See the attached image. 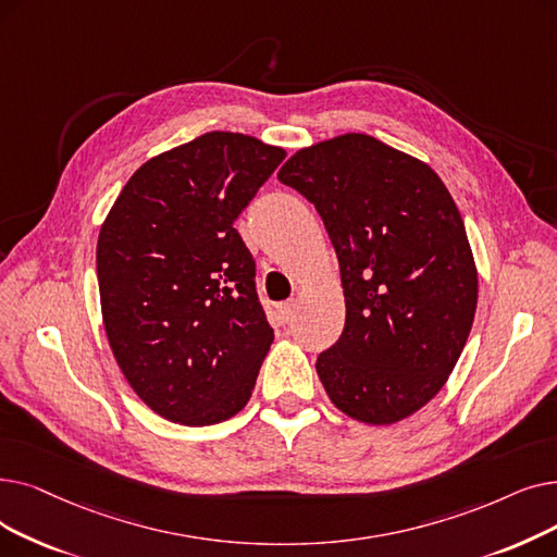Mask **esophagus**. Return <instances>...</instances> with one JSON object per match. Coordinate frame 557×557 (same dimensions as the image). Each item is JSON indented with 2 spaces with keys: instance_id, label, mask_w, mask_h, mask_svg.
Wrapping results in <instances>:
<instances>
[{
  "instance_id": "obj_1",
  "label": "esophagus",
  "mask_w": 557,
  "mask_h": 557,
  "mask_svg": "<svg viewBox=\"0 0 557 557\" xmlns=\"http://www.w3.org/2000/svg\"><path fill=\"white\" fill-rule=\"evenodd\" d=\"M277 311H280V319H282V323H292V321H294V317H296V302H294V300H288V302L280 305V307H277Z\"/></svg>"
}]
</instances>
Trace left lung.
<instances>
[{"label":"left lung","instance_id":"1","mask_svg":"<svg viewBox=\"0 0 557 557\" xmlns=\"http://www.w3.org/2000/svg\"><path fill=\"white\" fill-rule=\"evenodd\" d=\"M277 180L317 207L342 269L346 325L317 359L330 400L369 425L419 412L453 373L478 305L448 188L428 163L369 134L302 148Z\"/></svg>","mask_w":557,"mask_h":557}]
</instances>
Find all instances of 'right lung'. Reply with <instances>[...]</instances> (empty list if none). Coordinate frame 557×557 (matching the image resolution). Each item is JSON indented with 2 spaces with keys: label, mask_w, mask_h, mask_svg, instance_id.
Returning a JSON list of instances; mask_svg holds the SVG:
<instances>
[{
  "label": "right lung",
  "mask_w": 557,
  "mask_h": 557,
  "mask_svg": "<svg viewBox=\"0 0 557 557\" xmlns=\"http://www.w3.org/2000/svg\"><path fill=\"white\" fill-rule=\"evenodd\" d=\"M286 152L209 132L145 161L98 238L102 321L120 371L159 417L232 419L273 344L234 223Z\"/></svg>",
  "instance_id": "1"
}]
</instances>
